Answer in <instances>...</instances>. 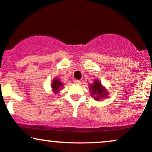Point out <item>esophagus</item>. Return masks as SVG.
Masks as SVG:
<instances>
[{"mask_svg":"<svg viewBox=\"0 0 152 152\" xmlns=\"http://www.w3.org/2000/svg\"><path fill=\"white\" fill-rule=\"evenodd\" d=\"M74 83L75 84H80V83H81V81H80V80H74Z\"/></svg>","mask_w":152,"mask_h":152,"instance_id":"1","label":"esophagus"}]
</instances>
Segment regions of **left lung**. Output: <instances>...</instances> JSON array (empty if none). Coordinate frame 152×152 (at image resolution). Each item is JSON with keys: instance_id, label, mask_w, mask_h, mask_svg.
Segmentation results:
<instances>
[{"instance_id": "left-lung-1", "label": "left lung", "mask_w": 152, "mask_h": 152, "mask_svg": "<svg viewBox=\"0 0 152 152\" xmlns=\"http://www.w3.org/2000/svg\"><path fill=\"white\" fill-rule=\"evenodd\" d=\"M88 88L91 91V96L94 100L99 101L100 99L107 98L109 92L99 80L94 79L93 83H91Z\"/></svg>"}]
</instances>
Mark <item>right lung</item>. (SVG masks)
Here are the masks:
<instances>
[{
	"label": "right lung",
	"instance_id": "1",
	"mask_svg": "<svg viewBox=\"0 0 152 152\" xmlns=\"http://www.w3.org/2000/svg\"><path fill=\"white\" fill-rule=\"evenodd\" d=\"M51 89L52 91L53 92L54 94H58L59 91L62 89L63 87H64V83L61 81V80L58 78H54L52 81L51 85Z\"/></svg>",
	"mask_w": 152,
	"mask_h": 152
}]
</instances>
